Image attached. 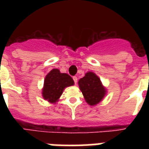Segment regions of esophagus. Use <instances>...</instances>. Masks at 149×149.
<instances>
[{
	"mask_svg": "<svg viewBox=\"0 0 149 149\" xmlns=\"http://www.w3.org/2000/svg\"><path fill=\"white\" fill-rule=\"evenodd\" d=\"M73 80H74V84H77V77H75V76H74V77H73Z\"/></svg>",
	"mask_w": 149,
	"mask_h": 149,
	"instance_id": "34e87169",
	"label": "esophagus"
}]
</instances>
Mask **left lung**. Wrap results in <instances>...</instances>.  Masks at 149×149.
Here are the masks:
<instances>
[{"label":"left lung","instance_id":"1","mask_svg":"<svg viewBox=\"0 0 149 149\" xmlns=\"http://www.w3.org/2000/svg\"><path fill=\"white\" fill-rule=\"evenodd\" d=\"M78 85L85 101L91 106L98 104L107 93L99 77L92 72L85 74V76L79 80Z\"/></svg>","mask_w":149,"mask_h":149}]
</instances>
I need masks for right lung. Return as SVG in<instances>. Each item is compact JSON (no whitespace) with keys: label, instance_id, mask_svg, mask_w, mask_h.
<instances>
[{"label":"right lung","instance_id":"obj_1","mask_svg":"<svg viewBox=\"0 0 149 149\" xmlns=\"http://www.w3.org/2000/svg\"><path fill=\"white\" fill-rule=\"evenodd\" d=\"M74 82L68 74L61 73L59 69L54 68L46 75L42 89L43 98L55 104L63 94L64 89L73 86Z\"/></svg>","mask_w":149,"mask_h":149}]
</instances>
